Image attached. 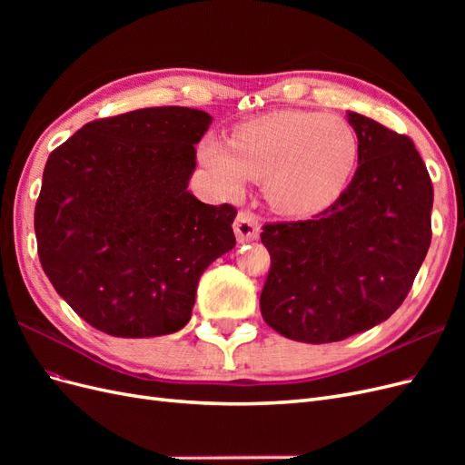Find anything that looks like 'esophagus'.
I'll use <instances>...</instances> for the list:
<instances>
[{
  "mask_svg": "<svg viewBox=\"0 0 465 465\" xmlns=\"http://www.w3.org/2000/svg\"><path fill=\"white\" fill-rule=\"evenodd\" d=\"M234 234H236V241L241 244L258 241L260 238L258 217L254 213H250V211H241L234 221Z\"/></svg>",
  "mask_w": 465,
  "mask_h": 465,
  "instance_id": "1",
  "label": "esophagus"
}]
</instances>
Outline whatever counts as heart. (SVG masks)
Instances as JSON below:
<instances>
[{
	"label": "heart",
	"instance_id": "obj_1",
	"mask_svg": "<svg viewBox=\"0 0 465 465\" xmlns=\"http://www.w3.org/2000/svg\"><path fill=\"white\" fill-rule=\"evenodd\" d=\"M359 159V137L340 116L314 110H277L248 120L231 142L207 135L200 161L213 186L236 195L246 178L263 182L279 213L304 217L343 192Z\"/></svg>",
	"mask_w": 465,
	"mask_h": 465
}]
</instances>
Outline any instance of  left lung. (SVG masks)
<instances>
[{
    "instance_id": "1",
    "label": "left lung",
    "mask_w": 465,
    "mask_h": 465,
    "mask_svg": "<svg viewBox=\"0 0 465 465\" xmlns=\"http://www.w3.org/2000/svg\"><path fill=\"white\" fill-rule=\"evenodd\" d=\"M359 168L311 221L265 224L272 270L260 297L287 340L331 343L398 311L430 246L432 184L413 142L357 112Z\"/></svg>"
}]
</instances>
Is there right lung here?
<instances>
[{"label": "right lung", "mask_w": 465, "mask_h": 465, "mask_svg": "<svg viewBox=\"0 0 465 465\" xmlns=\"http://www.w3.org/2000/svg\"><path fill=\"white\" fill-rule=\"evenodd\" d=\"M209 124L195 108L134 110L89 122L48 157L38 258L93 328L134 340L182 330L200 277L234 248L236 209L188 190Z\"/></svg>", "instance_id": "add662e5"}]
</instances>
